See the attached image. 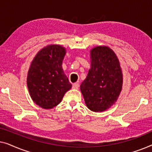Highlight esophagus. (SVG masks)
<instances>
[{"mask_svg":"<svg viewBox=\"0 0 152 152\" xmlns=\"http://www.w3.org/2000/svg\"><path fill=\"white\" fill-rule=\"evenodd\" d=\"M79 87H80V84H79L78 83H74V84H72V88L78 89Z\"/></svg>","mask_w":152,"mask_h":152,"instance_id":"1","label":"esophagus"}]
</instances>
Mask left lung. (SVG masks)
I'll return each mask as SVG.
<instances>
[{"instance_id": "1", "label": "left lung", "mask_w": 152, "mask_h": 152, "mask_svg": "<svg viewBox=\"0 0 152 152\" xmlns=\"http://www.w3.org/2000/svg\"><path fill=\"white\" fill-rule=\"evenodd\" d=\"M91 68L80 86L87 107L100 112L115 103L122 86L117 56L109 48L97 46L91 51Z\"/></svg>"}]
</instances>
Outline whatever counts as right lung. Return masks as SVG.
<instances>
[{
  "label": "right lung",
  "mask_w": 152,
  "mask_h": 152,
  "mask_svg": "<svg viewBox=\"0 0 152 152\" xmlns=\"http://www.w3.org/2000/svg\"><path fill=\"white\" fill-rule=\"evenodd\" d=\"M65 54L61 45H48L39 52L31 64L27 79L29 93L32 100L43 109L59 104L72 87L62 69Z\"/></svg>",
  "instance_id": "right-lung-1"
}]
</instances>
